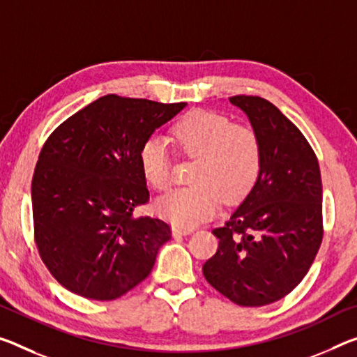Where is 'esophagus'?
Segmentation results:
<instances>
[{"mask_svg":"<svg viewBox=\"0 0 357 357\" xmlns=\"http://www.w3.org/2000/svg\"><path fill=\"white\" fill-rule=\"evenodd\" d=\"M192 229H183V227H173V236H184V235H190Z\"/></svg>","mask_w":357,"mask_h":357,"instance_id":"esophagus-1","label":"esophagus"}]
</instances>
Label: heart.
Segmentation results:
<instances>
[{
  "mask_svg": "<svg viewBox=\"0 0 357 357\" xmlns=\"http://www.w3.org/2000/svg\"><path fill=\"white\" fill-rule=\"evenodd\" d=\"M181 154L197 158L190 174L194 185L167 194L155 203L158 216L176 227L192 229L218 211L222 200L245 199L260 173V144L251 128L235 126L229 117L211 111H192L172 128ZM139 167L157 190L173 183L172 158L165 139L149 137L141 144Z\"/></svg>",
  "mask_w": 357,
  "mask_h": 357,
  "instance_id": "1",
  "label": "heart"
}]
</instances>
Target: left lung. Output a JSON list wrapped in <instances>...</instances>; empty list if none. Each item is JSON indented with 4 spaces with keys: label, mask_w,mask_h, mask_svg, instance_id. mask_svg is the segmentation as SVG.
Instances as JSON below:
<instances>
[{
    "label": "left lung",
    "mask_w": 357,
    "mask_h": 357,
    "mask_svg": "<svg viewBox=\"0 0 357 357\" xmlns=\"http://www.w3.org/2000/svg\"><path fill=\"white\" fill-rule=\"evenodd\" d=\"M250 119L260 144V173L203 265L214 289L241 307H264L296 289L322 241L319 163L301 130L270 101L229 98Z\"/></svg>",
    "instance_id": "obj_1"
}]
</instances>
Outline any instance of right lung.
Wrapping results in <instances>:
<instances>
[{"label": "right lung", "mask_w": 357, "mask_h": 357, "mask_svg": "<svg viewBox=\"0 0 357 357\" xmlns=\"http://www.w3.org/2000/svg\"><path fill=\"white\" fill-rule=\"evenodd\" d=\"M188 103L105 95L54 130L31 181L35 241L54 278L114 301L148 278L169 225L133 216L149 200L139 149Z\"/></svg>", "instance_id": "obj_1"}]
</instances>
